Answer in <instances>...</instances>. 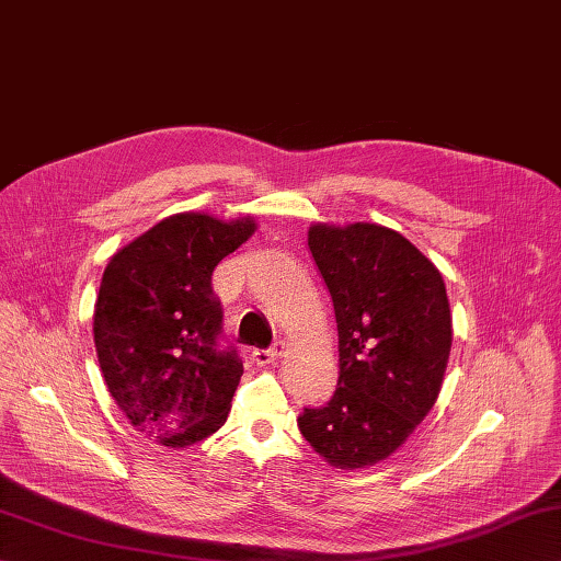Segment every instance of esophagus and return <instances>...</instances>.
<instances>
[{
	"label": "esophagus",
	"mask_w": 561,
	"mask_h": 561,
	"mask_svg": "<svg viewBox=\"0 0 561 561\" xmlns=\"http://www.w3.org/2000/svg\"><path fill=\"white\" fill-rule=\"evenodd\" d=\"M282 351H284V341L277 339L275 343H272L270 348H255V351L251 353V357H253L255 365H270V363L277 360V357L282 355Z\"/></svg>",
	"instance_id": "1"
}]
</instances>
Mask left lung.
Listing matches in <instances>:
<instances>
[{
  "label": "left lung",
  "mask_w": 561,
  "mask_h": 561,
  "mask_svg": "<svg viewBox=\"0 0 561 561\" xmlns=\"http://www.w3.org/2000/svg\"><path fill=\"white\" fill-rule=\"evenodd\" d=\"M308 247L339 329L334 396L298 428L329 465H377L434 408L453 343L440 272L389 227L314 225Z\"/></svg>",
  "instance_id": "8db88e82"
}]
</instances>
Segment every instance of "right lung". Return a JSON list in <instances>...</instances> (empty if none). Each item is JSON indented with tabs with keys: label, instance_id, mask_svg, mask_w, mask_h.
Wrapping results in <instances>:
<instances>
[{
	"label": "right lung",
	"instance_id": "obj_1",
	"mask_svg": "<svg viewBox=\"0 0 561 561\" xmlns=\"http://www.w3.org/2000/svg\"><path fill=\"white\" fill-rule=\"evenodd\" d=\"M253 229L249 218L170 215L104 270L94 308L99 367L130 424L170 448L204 440L227 420L243 365L222 336L213 270Z\"/></svg>",
	"mask_w": 561,
	"mask_h": 561
}]
</instances>
